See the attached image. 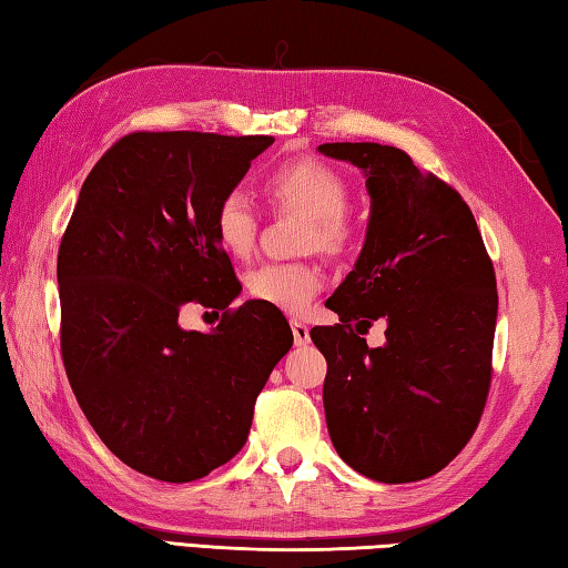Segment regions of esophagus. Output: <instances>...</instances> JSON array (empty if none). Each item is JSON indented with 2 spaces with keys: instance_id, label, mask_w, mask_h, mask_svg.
<instances>
[{
  "instance_id": "esophagus-1",
  "label": "esophagus",
  "mask_w": 568,
  "mask_h": 568,
  "mask_svg": "<svg viewBox=\"0 0 568 568\" xmlns=\"http://www.w3.org/2000/svg\"><path fill=\"white\" fill-rule=\"evenodd\" d=\"M291 327H293V339H295L297 347H303V345L311 343V327H307L303 320H293Z\"/></svg>"
}]
</instances>
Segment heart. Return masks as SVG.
Masks as SVG:
<instances>
[{
    "instance_id": "1",
    "label": "heart",
    "mask_w": 568,
    "mask_h": 568,
    "mask_svg": "<svg viewBox=\"0 0 568 568\" xmlns=\"http://www.w3.org/2000/svg\"><path fill=\"white\" fill-rule=\"evenodd\" d=\"M265 195L273 205L303 213L307 219L305 248L327 255H343L355 241L353 223L347 221L349 189L335 169L315 159H297L273 169L265 176ZM213 233L225 253L248 257L255 248L257 215L248 195L229 191L215 205ZM248 293L283 313H305L320 287L323 273L307 263H263L245 275Z\"/></svg>"
}]
</instances>
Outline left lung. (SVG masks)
I'll return each instance as SVG.
<instances>
[{
  "label": "left lung",
  "mask_w": 568,
  "mask_h": 568,
  "mask_svg": "<svg viewBox=\"0 0 568 568\" xmlns=\"http://www.w3.org/2000/svg\"><path fill=\"white\" fill-rule=\"evenodd\" d=\"M363 169L369 223L363 253L325 307L337 325L311 337L327 359L325 419L337 455L385 484L427 479L477 429L491 385L497 277L462 195L402 149L323 143ZM388 320L383 348L359 334Z\"/></svg>",
  "instance_id": "1"
}]
</instances>
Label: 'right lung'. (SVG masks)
Instances as JSON below:
<instances>
[{
    "label": "right lung",
    "instance_id": "add662e5",
    "mask_svg": "<svg viewBox=\"0 0 568 568\" xmlns=\"http://www.w3.org/2000/svg\"><path fill=\"white\" fill-rule=\"evenodd\" d=\"M273 136L136 131L81 185L57 257L61 357L79 407L123 464L193 481L248 439L255 399L293 347L277 307L241 295L215 205ZM185 304L225 310L183 331Z\"/></svg>",
    "mask_w": 568,
    "mask_h": 568
}]
</instances>
